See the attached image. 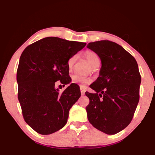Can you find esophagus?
Listing matches in <instances>:
<instances>
[{"label":"esophagus","mask_w":155,"mask_h":155,"mask_svg":"<svg viewBox=\"0 0 155 155\" xmlns=\"http://www.w3.org/2000/svg\"><path fill=\"white\" fill-rule=\"evenodd\" d=\"M80 92H81L82 95H84V93H85V89L83 87H80Z\"/></svg>","instance_id":"1"}]
</instances>
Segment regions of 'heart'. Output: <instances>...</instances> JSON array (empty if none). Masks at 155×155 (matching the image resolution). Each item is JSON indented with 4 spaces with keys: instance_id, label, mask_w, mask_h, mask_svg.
<instances>
[{
    "instance_id": "heart-1",
    "label": "heart",
    "mask_w": 155,
    "mask_h": 155,
    "mask_svg": "<svg viewBox=\"0 0 155 155\" xmlns=\"http://www.w3.org/2000/svg\"><path fill=\"white\" fill-rule=\"evenodd\" d=\"M85 57L87 59L89 63H90L92 66H94L97 64H99L100 63V60L99 58L96 53L92 51H87L85 53ZM76 59H77V56L76 55H73L71 57H70L68 60L67 64L68 67L70 69H71L73 68L74 63H75ZM71 81L73 83H75L80 85H85V84H90L92 82V79L90 77H88L87 75H83L79 73H75L71 76Z\"/></svg>"
}]
</instances>
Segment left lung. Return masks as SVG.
I'll list each match as a JSON object with an SVG mask.
<instances>
[{"instance_id": "8db88e82", "label": "left lung", "mask_w": 155, "mask_h": 155, "mask_svg": "<svg viewBox=\"0 0 155 155\" xmlns=\"http://www.w3.org/2000/svg\"><path fill=\"white\" fill-rule=\"evenodd\" d=\"M87 47L101 61L99 76L85 92L90 99L86 107L89 121L109 135L116 134L130 124L140 99L141 76L132 55L115 42L102 40Z\"/></svg>"}]
</instances>
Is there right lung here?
<instances>
[{
  "label": "right lung",
  "mask_w": 155,
  "mask_h": 155,
  "mask_svg": "<svg viewBox=\"0 0 155 155\" xmlns=\"http://www.w3.org/2000/svg\"><path fill=\"white\" fill-rule=\"evenodd\" d=\"M86 43L46 37L21 54L17 71L18 100L25 122L36 132L49 135L66 124L71 108L80 98V87L71 83L63 92L55 82H71L68 60Z\"/></svg>",
  "instance_id": "right-lung-1"
}]
</instances>
